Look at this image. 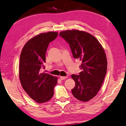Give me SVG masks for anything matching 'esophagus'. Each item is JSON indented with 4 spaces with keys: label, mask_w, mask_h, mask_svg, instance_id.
<instances>
[{
    "label": "esophagus",
    "mask_w": 126,
    "mask_h": 126,
    "mask_svg": "<svg viewBox=\"0 0 126 126\" xmlns=\"http://www.w3.org/2000/svg\"><path fill=\"white\" fill-rule=\"evenodd\" d=\"M67 78H68V77H67V76H64V77H62V76H61V77H60V78H61V80L65 79H67Z\"/></svg>",
    "instance_id": "esophagus-1"
}]
</instances>
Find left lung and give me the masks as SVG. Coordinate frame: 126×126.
<instances>
[{"label":"left lung","instance_id":"1","mask_svg":"<svg viewBox=\"0 0 126 126\" xmlns=\"http://www.w3.org/2000/svg\"><path fill=\"white\" fill-rule=\"evenodd\" d=\"M59 35L69 44L74 58L82 62L79 75L71 76L76 82L72 94L80 101H88L96 95L105 77L107 62L104 50L96 38L85 32L68 30Z\"/></svg>","mask_w":126,"mask_h":126}]
</instances>
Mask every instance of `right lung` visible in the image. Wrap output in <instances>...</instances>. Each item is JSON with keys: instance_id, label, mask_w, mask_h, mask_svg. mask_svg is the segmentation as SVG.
Segmentation results:
<instances>
[{"instance_id": "add662e5", "label": "right lung", "mask_w": 126, "mask_h": 126, "mask_svg": "<svg viewBox=\"0 0 126 126\" xmlns=\"http://www.w3.org/2000/svg\"><path fill=\"white\" fill-rule=\"evenodd\" d=\"M49 32L35 36L27 42L20 56L19 79L24 90L29 97L39 103L50 100L57 84L55 77L40 72L44 68L46 53L49 43L58 36Z\"/></svg>"}]
</instances>
